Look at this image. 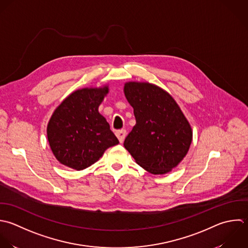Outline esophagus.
<instances>
[{
    "label": "esophagus",
    "instance_id": "34e87169",
    "mask_svg": "<svg viewBox=\"0 0 248 248\" xmlns=\"http://www.w3.org/2000/svg\"><path fill=\"white\" fill-rule=\"evenodd\" d=\"M116 135H117L119 141H120L121 143H123L124 140V138H125V136H126V130H125V129L117 130V131H116Z\"/></svg>",
    "mask_w": 248,
    "mask_h": 248
}]
</instances>
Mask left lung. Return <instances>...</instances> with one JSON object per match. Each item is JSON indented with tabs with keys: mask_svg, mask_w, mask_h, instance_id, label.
Returning a JSON list of instances; mask_svg holds the SVG:
<instances>
[{
	"mask_svg": "<svg viewBox=\"0 0 248 248\" xmlns=\"http://www.w3.org/2000/svg\"><path fill=\"white\" fill-rule=\"evenodd\" d=\"M124 94L136 119L124 148L148 172L168 173L189 150V123L174 98L155 85L129 82L124 85Z\"/></svg>",
	"mask_w": 248,
	"mask_h": 248,
	"instance_id": "left-lung-1",
	"label": "left lung"
}]
</instances>
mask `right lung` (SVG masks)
<instances>
[{
  "label": "right lung",
  "instance_id": "obj_1",
  "mask_svg": "<svg viewBox=\"0 0 248 248\" xmlns=\"http://www.w3.org/2000/svg\"><path fill=\"white\" fill-rule=\"evenodd\" d=\"M108 88L72 93L55 110L47 126L50 148L63 165L83 170L96 162L119 140L98 113Z\"/></svg>",
  "mask_w": 248,
  "mask_h": 248
}]
</instances>
